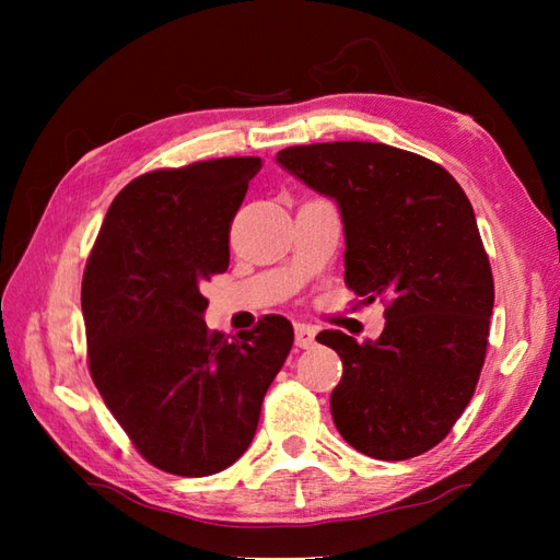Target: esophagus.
Returning a JSON list of instances; mask_svg holds the SVG:
<instances>
[{
    "label": "esophagus",
    "mask_w": 560,
    "mask_h": 560,
    "mask_svg": "<svg viewBox=\"0 0 560 560\" xmlns=\"http://www.w3.org/2000/svg\"><path fill=\"white\" fill-rule=\"evenodd\" d=\"M294 334H296V346L299 348H311L315 343V327L306 325V322H296Z\"/></svg>",
    "instance_id": "1"
}]
</instances>
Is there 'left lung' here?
Returning a JSON list of instances; mask_svg holds the SVG:
<instances>
[{"label":"left lung","mask_w":560,"mask_h":560,"mask_svg":"<svg viewBox=\"0 0 560 560\" xmlns=\"http://www.w3.org/2000/svg\"><path fill=\"white\" fill-rule=\"evenodd\" d=\"M276 161L338 202L346 284L387 303L378 341L317 336L343 362L336 430L376 460L430 451L479 383L495 301L469 198L439 163L378 142L287 147Z\"/></svg>","instance_id":"1"}]
</instances>
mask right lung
<instances>
[{"label": "right lung", "mask_w": 560, "mask_h": 560, "mask_svg": "<svg viewBox=\"0 0 560 560\" xmlns=\"http://www.w3.org/2000/svg\"><path fill=\"white\" fill-rule=\"evenodd\" d=\"M257 156L167 167L114 198L81 282L89 369L147 463L210 477L252 444L266 389L294 343L292 322L266 315L210 331L202 284L229 268V233Z\"/></svg>", "instance_id": "right-lung-1"}]
</instances>
